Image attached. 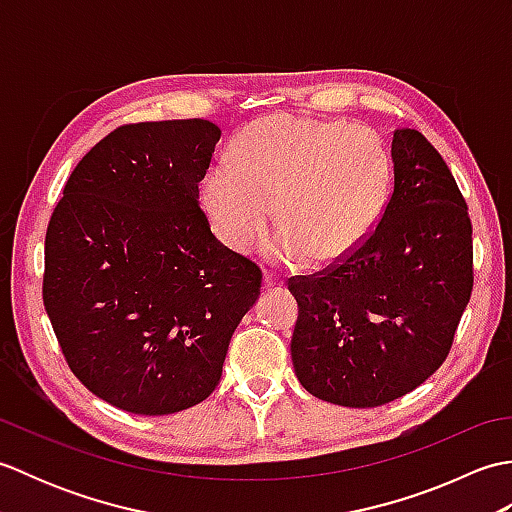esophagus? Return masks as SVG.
<instances>
[{
	"instance_id": "1",
	"label": "esophagus",
	"mask_w": 512,
	"mask_h": 512,
	"mask_svg": "<svg viewBox=\"0 0 512 512\" xmlns=\"http://www.w3.org/2000/svg\"><path fill=\"white\" fill-rule=\"evenodd\" d=\"M262 286H264V290H273V288L281 286V281H279L275 275H264Z\"/></svg>"
}]
</instances>
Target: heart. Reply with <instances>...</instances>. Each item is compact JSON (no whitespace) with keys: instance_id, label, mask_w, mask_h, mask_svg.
Wrapping results in <instances>:
<instances>
[{"instance_id":"1","label":"heart","mask_w":512,"mask_h":512,"mask_svg":"<svg viewBox=\"0 0 512 512\" xmlns=\"http://www.w3.org/2000/svg\"><path fill=\"white\" fill-rule=\"evenodd\" d=\"M391 156L367 127L277 114L250 123L204 180V209L217 239L248 253L273 217L268 259L334 266L374 233L391 191Z\"/></svg>"}]
</instances>
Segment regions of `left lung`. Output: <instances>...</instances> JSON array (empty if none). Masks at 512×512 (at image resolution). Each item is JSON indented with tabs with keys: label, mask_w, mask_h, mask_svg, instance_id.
<instances>
[{
	"label": "left lung",
	"mask_w": 512,
	"mask_h": 512,
	"mask_svg": "<svg viewBox=\"0 0 512 512\" xmlns=\"http://www.w3.org/2000/svg\"><path fill=\"white\" fill-rule=\"evenodd\" d=\"M391 162L394 191L367 242L288 284L295 374L332 405L380 407L422 385L471 299L473 228L447 162L416 129H396Z\"/></svg>",
	"instance_id": "obj_1"
}]
</instances>
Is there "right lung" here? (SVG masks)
I'll use <instances>...</instances> for the list:
<instances>
[{
	"label": "right lung",
	"mask_w": 512,
	"mask_h": 512,
	"mask_svg": "<svg viewBox=\"0 0 512 512\" xmlns=\"http://www.w3.org/2000/svg\"><path fill=\"white\" fill-rule=\"evenodd\" d=\"M222 129H114L65 182L46 233L43 306L72 374L110 405L165 416L220 383L262 270L211 233L200 189Z\"/></svg>",
	"instance_id": "obj_1"
}]
</instances>
